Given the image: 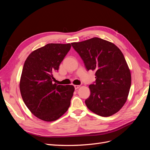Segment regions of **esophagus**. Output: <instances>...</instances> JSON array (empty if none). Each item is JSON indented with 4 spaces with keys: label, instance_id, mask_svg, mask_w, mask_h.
<instances>
[{
    "label": "esophagus",
    "instance_id": "1",
    "mask_svg": "<svg viewBox=\"0 0 150 150\" xmlns=\"http://www.w3.org/2000/svg\"><path fill=\"white\" fill-rule=\"evenodd\" d=\"M74 88H75V89H78L80 87V86H79V85H74Z\"/></svg>",
    "mask_w": 150,
    "mask_h": 150
}]
</instances>
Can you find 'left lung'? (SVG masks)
<instances>
[{
  "label": "left lung",
  "mask_w": 150,
  "mask_h": 150,
  "mask_svg": "<svg viewBox=\"0 0 150 150\" xmlns=\"http://www.w3.org/2000/svg\"><path fill=\"white\" fill-rule=\"evenodd\" d=\"M86 69L96 71V83L89 85L88 108L103 117L118 112L125 104L131 84L130 69L115 44L98 38L71 43Z\"/></svg>",
  "instance_id": "1"
}]
</instances>
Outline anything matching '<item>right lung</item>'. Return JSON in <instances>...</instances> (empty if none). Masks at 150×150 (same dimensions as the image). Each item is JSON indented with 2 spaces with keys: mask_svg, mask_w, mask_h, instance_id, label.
Returning <instances> with one entry per match:
<instances>
[{
  "mask_svg": "<svg viewBox=\"0 0 150 150\" xmlns=\"http://www.w3.org/2000/svg\"><path fill=\"white\" fill-rule=\"evenodd\" d=\"M71 47L69 43L47 44L32 52L24 62L19 83L21 96L29 111L42 121L57 120L70 106L74 86L53 81L54 72Z\"/></svg>",
  "mask_w": 150,
  "mask_h": 150,
  "instance_id": "add662e5",
  "label": "right lung"
}]
</instances>
